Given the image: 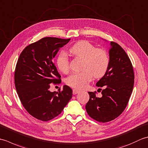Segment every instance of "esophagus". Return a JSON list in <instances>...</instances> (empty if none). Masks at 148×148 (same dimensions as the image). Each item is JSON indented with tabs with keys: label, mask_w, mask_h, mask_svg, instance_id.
I'll return each instance as SVG.
<instances>
[{
	"label": "esophagus",
	"mask_w": 148,
	"mask_h": 148,
	"mask_svg": "<svg viewBox=\"0 0 148 148\" xmlns=\"http://www.w3.org/2000/svg\"><path fill=\"white\" fill-rule=\"evenodd\" d=\"M80 92V90H78L77 89H74L73 90V94L74 95H76V94L79 93Z\"/></svg>",
	"instance_id": "34e87169"
}]
</instances>
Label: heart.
<instances>
[{"label":"heart","instance_id":"heart-1","mask_svg":"<svg viewBox=\"0 0 148 148\" xmlns=\"http://www.w3.org/2000/svg\"><path fill=\"white\" fill-rule=\"evenodd\" d=\"M72 55L83 59L82 72L72 74L66 79L69 86L76 89H83L92 80L93 76L100 78L104 75L109 68L110 58L108 51L103 48H97L87 40H80L69 49ZM58 68L64 73L70 70L69 61L64 53L57 59Z\"/></svg>","mask_w":148,"mask_h":148}]
</instances>
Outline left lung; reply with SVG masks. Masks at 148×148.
<instances>
[{"instance_id": "left-lung-1", "label": "left lung", "mask_w": 148, "mask_h": 148, "mask_svg": "<svg viewBox=\"0 0 148 148\" xmlns=\"http://www.w3.org/2000/svg\"><path fill=\"white\" fill-rule=\"evenodd\" d=\"M110 64L106 73L97 83L104 86L101 97L90 92L86 105L87 113L95 120L106 123L118 118L126 108L132 92L134 72L132 64L125 50L118 44L111 42Z\"/></svg>"}]
</instances>
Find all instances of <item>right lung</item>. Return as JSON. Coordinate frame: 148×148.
I'll return each instance as SVG.
<instances>
[{
	"label": "right lung",
	"instance_id": "1",
	"mask_svg": "<svg viewBox=\"0 0 148 148\" xmlns=\"http://www.w3.org/2000/svg\"><path fill=\"white\" fill-rule=\"evenodd\" d=\"M70 40L44 37L27 46L19 56L14 72L16 90L25 109L39 120L56 117L72 98V90L67 85L58 92L49 90V84L61 83L53 59Z\"/></svg>",
	"mask_w": 148,
	"mask_h": 148
}]
</instances>
